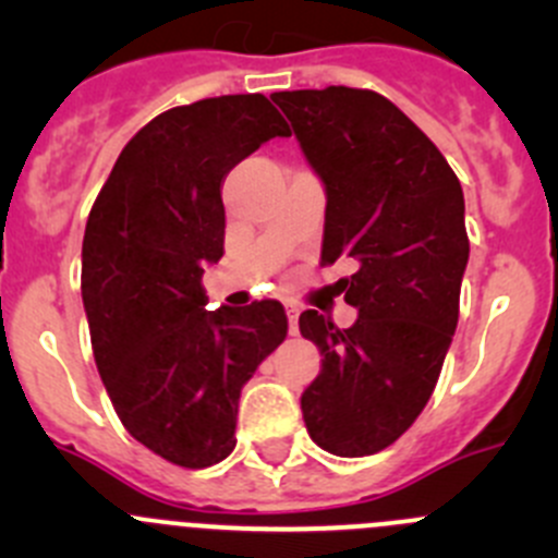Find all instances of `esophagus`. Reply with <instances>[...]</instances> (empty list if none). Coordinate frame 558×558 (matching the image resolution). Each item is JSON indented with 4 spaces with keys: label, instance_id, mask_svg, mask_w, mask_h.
Returning a JSON list of instances; mask_svg holds the SVG:
<instances>
[{
    "label": "esophagus",
    "instance_id": "esophagus-1",
    "mask_svg": "<svg viewBox=\"0 0 558 558\" xmlns=\"http://www.w3.org/2000/svg\"><path fill=\"white\" fill-rule=\"evenodd\" d=\"M286 313H289V331L296 335V331H300V307H296L294 302H289V305H286Z\"/></svg>",
    "mask_w": 558,
    "mask_h": 558
}]
</instances>
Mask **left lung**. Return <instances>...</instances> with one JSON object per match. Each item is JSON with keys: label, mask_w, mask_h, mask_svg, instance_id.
I'll return each instance as SVG.
<instances>
[{"label": "left lung", "mask_w": 558, "mask_h": 558, "mask_svg": "<svg viewBox=\"0 0 558 558\" xmlns=\"http://www.w3.org/2000/svg\"><path fill=\"white\" fill-rule=\"evenodd\" d=\"M307 161L326 189L320 264L340 256L356 324L305 311L300 331L318 345L320 375L302 393L315 446L369 456L418 418L440 378L459 320L470 240L461 183L437 145L369 88L280 92Z\"/></svg>", "instance_id": "obj_1"}]
</instances>
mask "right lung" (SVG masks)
Returning <instances> with one entry per match:
<instances>
[{
    "label": "right lung",
    "mask_w": 558,
    "mask_h": 558,
    "mask_svg": "<svg viewBox=\"0 0 558 558\" xmlns=\"http://www.w3.org/2000/svg\"><path fill=\"white\" fill-rule=\"evenodd\" d=\"M289 123L262 94L199 99L145 123L88 213L81 291L94 362L129 435L189 470L234 451L240 391L286 340L280 302L205 311L223 256L221 183Z\"/></svg>",
    "instance_id": "right-lung-1"
}]
</instances>
